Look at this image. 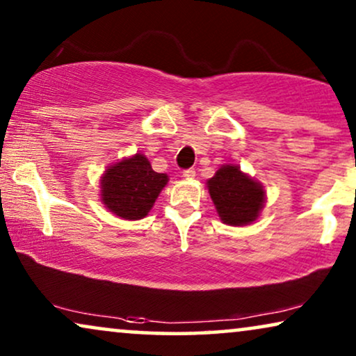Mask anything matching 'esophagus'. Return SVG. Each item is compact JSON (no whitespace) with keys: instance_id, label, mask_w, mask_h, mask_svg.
<instances>
[{"instance_id":"obj_1","label":"esophagus","mask_w":356,"mask_h":356,"mask_svg":"<svg viewBox=\"0 0 356 356\" xmlns=\"http://www.w3.org/2000/svg\"><path fill=\"white\" fill-rule=\"evenodd\" d=\"M183 177L188 178V179H193L196 177V170L194 168H188V170H183Z\"/></svg>"}]
</instances>
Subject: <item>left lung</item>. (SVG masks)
<instances>
[{"mask_svg": "<svg viewBox=\"0 0 356 356\" xmlns=\"http://www.w3.org/2000/svg\"><path fill=\"white\" fill-rule=\"evenodd\" d=\"M206 184L218 217L227 225H251L264 209V186L248 173L241 172L238 165H222Z\"/></svg>", "mask_w": 356, "mask_h": 356, "instance_id": "8db88e82", "label": "left lung"}]
</instances>
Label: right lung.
<instances>
[{
    "mask_svg": "<svg viewBox=\"0 0 356 356\" xmlns=\"http://www.w3.org/2000/svg\"><path fill=\"white\" fill-rule=\"evenodd\" d=\"M167 183V173L154 172L144 154H134L102 173L100 201L116 217L139 220L150 212Z\"/></svg>",
    "mask_w": 356,
    "mask_h": 356,
    "instance_id": "right-lung-1",
    "label": "right lung"
}]
</instances>
